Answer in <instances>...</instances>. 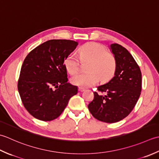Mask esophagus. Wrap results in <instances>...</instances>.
Segmentation results:
<instances>
[{
  "label": "esophagus",
  "instance_id": "34e87169",
  "mask_svg": "<svg viewBox=\"0 0 159 159\" xmlns=\"http://www.w3.org/2000/svg\"><path fill=\"white\" fill-rule=\"evenodd\" d=\"M84 90H85V89H83V88H81V87H80V88H79V91L80 92H83V91H84Z\"/></svg>",
  "mask_w": 159,
  "mask_h": 159
}]
</instances>
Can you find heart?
<instances>
[{"label": "heart", "instance_id": "heart-1", "mask_svg": "<svg viewBox=\"0 0 159 159\" xmlns=\"http://www.w3.org/2000/svg\"><path fill=\"white\" fill-rule=\"evenodd\" d=\"M80 57L83 60H89L88 73L75 74L71 77V83L81 88H88L98 82L99 77L102 80L109 78L116 69L115 57L107 52L103 45L97 43L84 44L79 50ZM65 66L68 72L74 74L80 69V60L77 55L70 53L65 60Z\"/></svg>", "mask_w": 159, "mask_h": 159}]
</instances>
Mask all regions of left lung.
I'll return each mask as SVG.
<instances>
[{
	"mask_svg": "<svg viewBox=\"0 0 159 159\" xmlns=\"http://www.w3.org/2000/svg\"><path fill=\"white\" fill-rule=\"evenodd\" d=\"M116 60L114 76L98 87L102 95L94 92V99L88 108L95 119L103 122L116 123L126 117L137 103L141 91V72L137 63L121 45L110 46Z\"/></svg>",
	"mask_w": 159,
	"mask_h": 159,
	"instance_id": "8db88e82",
	"label": "left lung"
}]
</instances>
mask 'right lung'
Segmentation results:
<instances>
[{
    "label": "right lung",
    "mask_w": 159,
    "mask_h": 159,
    "mask_svg": "<svg viewBox=\"0 0 159 159\" xmlns=\"http://www.w3.org/2000/svg\"><path fill=\"white\" fill-rule=\"evenodd\" d=\"M77 44L73 40H50L25 57L18 89L25 108L35 119L49 121L57 118L77 93V87L68 82L64 64Z\"/></svg>",
    "instance_id": "1"
}]
</instances>
